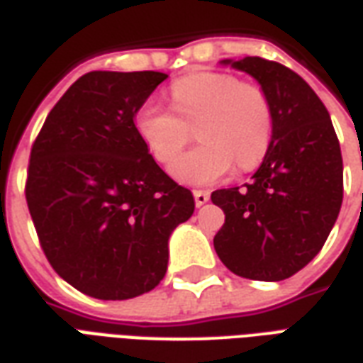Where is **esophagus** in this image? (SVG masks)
I'll return each instance as SVG.
<instances>
[{"instance_id":"1","label":"esophagus","mask_w":363,"mask_h":363,"mask_svg":"<svg viewBox=\"0 0 363 363\" xmlns=\"http://www.w3.org/2000/svg\"><path fill=\"white\" fill-rule=\"evenodd\" d=\"M193 197H195V205H197V207H203V205L211 199V193L205 191V189H195V191H193Z\"/></svg>"}]
</instances>
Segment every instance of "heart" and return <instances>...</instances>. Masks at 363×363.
<instances>
[{
    "instance_id": "1",
    "label": "heart",
    "mask_w": 363,
    "mask_h": 363,
    "mask_svg": "<svg viewBox=\"0 0 363 363\" xmlns=\"http://www.w3.org/2000/svg\"><path fill=\"white\" fill-rule=\"evenodd\" d=\"M170 108L143 104L135 131L156 162L170 164L189 139L201 145L172 164V176L185 185H211L238 164L251 168L267 155L274 131V110L263 86L226 71H195L170 84Z\"/></svg>"
}]
</instances>
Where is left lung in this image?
Listing matches in <instances>:
<instances>
[{
	"mask_svg": "<svg viewBox=\"0 0 363 363\" xmlns=\"http://www.w3.org/2000/svg\"><path fill=\"white\" fill-rule=\"evenodd\" d=\"M269 94L274 131L250 184L216 189L226 214L214 250L230 271L251 280L292 277L321 251L342 205V155L327 108L298 73L263 57L222 60Z\"/></svg>",
	"mask_w": 363,
	"mask_h": 363,
	"instance_id": "8db88e82",
	"label": "left lung"
}]
</instances>
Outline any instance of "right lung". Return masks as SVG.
I'll return each instance as SVG.
<instances>
[{
	"label": "right lung",
	"mask_w": 363,
	"mask_h": 363,
	"mask_svg": "<svg viewBox=\"0 0 363 363\" xmlns=\"http://www.w3.org/2000/svg\"><path fill=\"white\" fill-rule=\"evenodd\" d=\"M158 71H91L48 113L30 150L26 203L44 255L79 292L129 300L160 284L168 240L195 211L155 162L133 116Z\"/></svg>",
	"instance_id": "add662e5"
}]
</instances>
